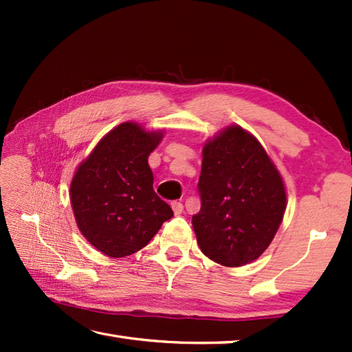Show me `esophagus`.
I'll list each match as a JSON object with an SVG mask.
<instances>
[{
	"mask_svg": "<svg viewBox=\"0 0 352 352\" xmlns=\"http://www.w3.org/2000/svg\"><path fill=\"white\" fill-rule=\"evenodd\" d=\"M170 207H172V210H174V213L175 214H182L183 213V203H180V201H172L170 203Z\"/></svg>",
	"mask_w": 352,
	"mask_h": 352,
	"instance_id": "1",
	"label": "esophagus"
}]
</instances>
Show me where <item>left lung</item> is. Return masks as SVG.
Masks as SVG:
<instances>
[{"label":"left lung","instance_id":"obj_1","mask_svg":"<svg viewBox=\"0 0 352 352\" xmlns=\"http://www.w3.org/2000/svg\"><path fill=\"white\" fill-rule=\"evenodd\" d=\"M198 190L192 226L204 256L230 267L258 258L287 206L283 178L260 142L239 125L207 140Z\"/></svg>","mask_w":352,"mask_h":352}]
</instances>
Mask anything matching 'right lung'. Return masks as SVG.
I'll return each instance as SVG.
<instances>
[{
	"label": "right lung",
	"instance_id": "obj_1",
	"mask_svg": "<svg viewBox=\"0 0 352 352\" xmlns=\"http://www.w3.org/2000/svg\"><path fill=\"white\" fill-rule=\"evenodd\" d=\"M163 131L122 122L104 136L71 182V206L87 242L109 257H125L148 245L172 208L153 189L148 157Z\"/></svg>",
	"mask_w": 352,
	"mask_h": 352
}]
</instances>
